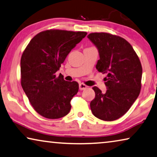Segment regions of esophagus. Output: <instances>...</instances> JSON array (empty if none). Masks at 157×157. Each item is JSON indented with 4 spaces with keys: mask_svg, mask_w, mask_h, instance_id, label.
<instances>
[{
    "mask_svg": "<svg viewBox=\"0 0 157 157\" xmlns=\"http://www.w3.org/2000/svg\"><path fill=\"white\" fill-rule=\"evenodd\" d=\"M86 87H87V86L85 85V84H83V83H81V84H79V90H85Z\"/></svg>",
    "mask_w": 157,
    "mask_h": 157,
    "instance_id": "34e87169",
    "label": "esophagus"
}]
</instances>
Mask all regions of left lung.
I'll return each instance as SVG.
<instances>
[{"label":"left lung","instance_id":"8db88e82","mask_svg":"<svg viewBox=\"0 0 157 157\" xmlns=\"http://www.w3.org/2000/svg\"><path fill=\"white\" fill-rule=\"evenodd\" d=\"M99 50L100 59L96 67L107 73L106 93L93 86L95 98L90 103L93 115L105 121L122 117L140 93L142 67L132 46L122 37L106 32H94L87 36Z\"/></svg>","mask_w":157,"mask_h":157}]
</instances>
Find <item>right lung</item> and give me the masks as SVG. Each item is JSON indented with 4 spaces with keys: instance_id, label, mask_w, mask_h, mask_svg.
<instances>
[{
    "instance_id": "obj_1",
    "label": "right lung",
    "mask_w": 157,
    "mask_h": 157,
    "mask_svg": "<svg viewBox=\"0 0 157 157\" xmlns=\"http://www.w3.org/2000/svg\"><path fill=\"white\" fill-rule=\"evenodd\" d=\"M87 34L51 29L41 32L28 44L21 57V85L30 104L39 115L49 119L66 116L79 84L56 77L65 58Z\"/></svg>"
}]
</instances>
